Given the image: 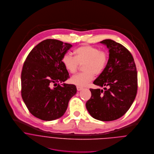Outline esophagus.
<instances>
[{
	"instance_id": "1",
	"label": "esophagus",
	"mask_w": 154,
	"mask_h": 154,
	"mask_svg": "<svg viewBox=\"0 0 154 154\" xmlns=\"http://www.w3.org/2000/svg\"><path fill=\"white\" fill-rule=\"evenodd\" d=\"M76 88H77V90L78 91H81V90H82V89H83V88L82 87H76Z\"/></svg>"
}]
</instances>
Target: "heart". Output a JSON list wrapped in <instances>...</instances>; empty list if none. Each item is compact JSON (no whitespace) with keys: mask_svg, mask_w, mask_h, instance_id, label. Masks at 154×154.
<instances>
[{"mask_svg":"<svg viewBox=\"0 0 154 154\" xmlns=\"http://www.w3.org/2000/svg\"><path fill=\"white\" fill-rule=\"evenodd\" d=\"M75 56L66 53L62 57V63L66 70L75 73L79 64H83V72L73 76L70 82L78 87H85L94 78V75H100L106 69L108 61L107 52L89 45L77 48L74 51Z\"/></svg>","mask_w":154,"mask_h":154,"instance_id":"obj_1","label":"heart"}]
</instances>
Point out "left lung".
<instances>
[{
	"instance_id": "left-lung-1",
	"label": "left lung",
	"mask_w": 154,
	"mask_h": 154,
	"mask_svg": "<svg viewBox=\"0 0 154 154\" xmlns=\"http://www.w3.org/2000/svg\"><path fill=\"white\" fill-rule=\"evenodd\" d=\"M100 43L109 49V61L93 84L108 88H90L91 97L86 107L94 118L111 121L122 116L134 102L137 91V73L134 58L125 47L111 39Z\"/></svg>"
}]
</instances>
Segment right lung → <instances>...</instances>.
Instances as JSON below:
<instances>
[{
    "instance_id": "right-lung-1",
    "label": "right lung",
    "mask_w": 154,
    "mask_h": 154,
    "mask_svg": "<svg viewBox=\"0 0 154 154\" xmlns=\"http://www.w3.org/2000/svg\"><path fill=\"white\" fill-rule=\"evenodd\" d=\"M72 47L58 40L46 39L33 48L24 63L21 96L29 112L40 119L61 117L76 93L75 85L59 84L69 78L61 60ZM55 84L56 87L53 88Z\"/></svg>"
}]
</instances>
